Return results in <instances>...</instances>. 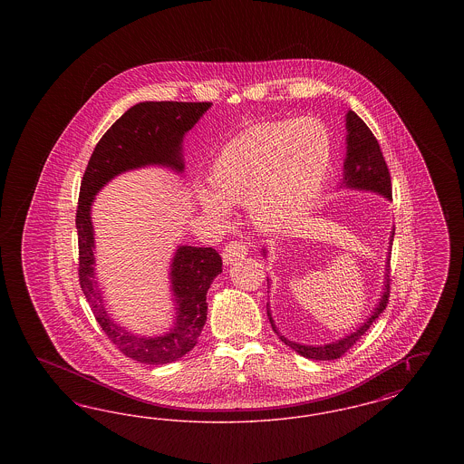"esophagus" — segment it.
<instances>
[{"label":"esophagus","mask_w":464,"mask_h":464,"mask_svg":"<svg viewBox=\"0 0 464 464\" xmlns=\"http://www.w3.org/2000/svg\"><path fill=\"white\" fill-rule=\"evenodd\" d=\"M246 254H248V248L242 242L227 243L222 248V263L224 265H233V263L243 259Z\"/></svg>","instance_id":"esophagus-1"}]
</instances>
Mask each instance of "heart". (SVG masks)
<instances>
[{
  "mask_svg": "<svg viewBox=\"0 0 464 464\" xmlns=\"http://www.w3.org/2000/svg\"><path fill=\"white\" fill-rule=\"evenodd\" d=\"M332 163L329 129L314 120L263 123L227 142L210 182L198 186L201 210L226 221L229 205H246L252 224L278 231L297 221L320 195Z\"/></svg>",
  "mask_w": 464,
  "mask_h": 464,
  "instance_id": "b5f03b06",
  "label": "heart"
}]
</instances>
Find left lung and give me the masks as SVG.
Segmentation results:
<instances>
[{"mask_svg":"<svg viewBox=\"0 0 464 464\" xmlns=\"http://www.w3.org/2000/svg\"><path fill=\"white\" fill-rule=\"evenodd\" d=\"M346 132H348L346 133V158H344L341 188L354 189V191H369V193L381 195L382 198L392 199V177L388 172L384 156L381 153L379 142L374 133L371 132V129L363 123V120L352 110L346 112ZM393 237H395V229H392V235H390V250L393 245ZM390 254L392 252H388V257H386L384 287L381 292V297L375 308L371 311V316L356 331L350 332L348 335L325 344H301V343L290 341L288 337L280 334L278 327L275 325L269 303H267V318L273 331L276 332V335L287 344L288 348H292L295 353L309 360H335L343 356L365 332L371 329V325L386 309L388 297H390ZM263 256L267 257L266 248H263ZM267 284H271L269 278H267Z\"/></svg>","mask_w":464,"mask_h":464,"instance_id":"8db88e82","label":"left lung"}]
</instances>
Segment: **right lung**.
Wrapping results in <instances>:
<instances>
[{"instance_id":"1","label":"right lung","mask_w":464,"mask_h":464,"mask_svg":"<svg viewBox=\"0 0 464 464\" xmlns=\"http://www.w3.org/2000/svg\"><path fill=\"white\" fill-rule=\"evenodd\" d=\"M210 102H139L111 125L90 156L82 180L76 229L80 246V285L106 335L129 358L148 365L172 363L198 343L207 322V290L222 273L221 256L212 246L179 245L170 261L174 322L160 335H139L116 324L104 304L95 276V233L92 205L95 195L120 174L163 167L184 174L182 142Z\"/></svg>"}]
</instances>
